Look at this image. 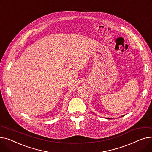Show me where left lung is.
Listing matches in <instances>:
<instances>
[{"label":"left lung","instance_id":"1","mask_svg":"<svg viewBox=\"0 0 152 152\" xmlns=\"http://www.w3.org/2000/svg\"><path fill=\"white\" fill-rule=\"evenodd\" d=\"M122 117H123V116H122Z\"/></svg>","mask_w":152,"mask_h":152}]
</instances>
